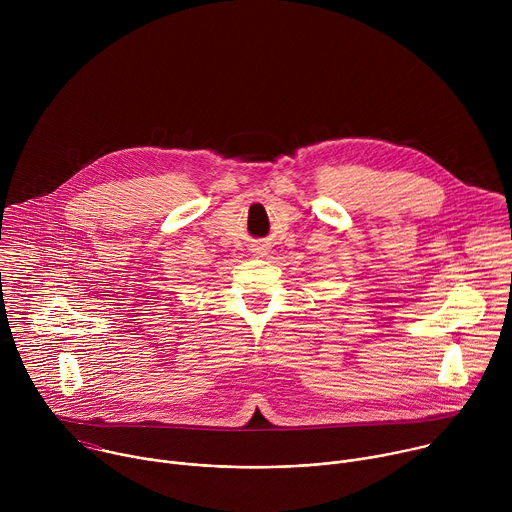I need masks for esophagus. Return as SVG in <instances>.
Segmentation results:
<instances>
[{
    "label": "esophagus",
    "instance_id": "obj_1",
    "mask_svg": "<svg viewBox=\"0 0 512 512\" xmlns=\"http://www.w3.org/2000/svg\"><path fill=\"white\" fill-rule=\"evenodd\" d=\"M269 249H271V245L267 241H255L251 245V253L257 255V257H265L269 253Z\"/></svg>",
    "mask_w": 512,
    "mask_h": 512
}]
</instances>
